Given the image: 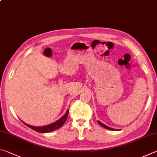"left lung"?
<instances>
[{"mask_svg":"<svg viewBox=\"0 0 157 157\" xmlns=\"http://www.w3.org/2000/svg\"><path fill=\"white\" fill-rule=\"evenodd\" d=\"M98 124H99V125H100L101 126L104 127V128H106V129H108V130H116L115 129H113V128H110V127H108V126H106V125L104 124H102L101 122H100V121H98Z\"/></svg>","mask_w":157,"mask_h":157,"instance_id":"8db88e82","label":"left lung"}]
</instances>
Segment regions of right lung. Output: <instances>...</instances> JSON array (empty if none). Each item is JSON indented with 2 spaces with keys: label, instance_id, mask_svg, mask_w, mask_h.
Segmentation results:
<instances>
[{
  "label": "right lung",
  "instance_id": "obj_1",
  "mask_svg": "<svg viewBox=\"0 0 157 157\" xmlns=\"http://www.w3.org/2000/svg\"><path fill=\"white\" fill-rule=\"evenodd\" d=\"M69 110H68L67 111V113H65V115L62 117L61 119H59V120H58L56 122H54V123H53V124L48 125V126H45L35 127V126H30V125L25 124L23 121H22V122H23V123L26 125L27 126L31 128V129H33V130H35L38 132H41V133L50 132H52V131L58 129V128H59L63 126V124L65 123V121H66V120H67L68 115H69Z\"/></svg>",
  "mask_w": 157,
  "mask_h": 157
}]
</instances>
